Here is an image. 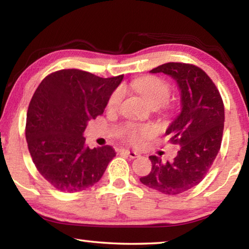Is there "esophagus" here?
Returning a JSON list of instances; mask_svg holds the SVG:
<instances>
[{"label": "esophagus", "instance_id": "1", "mask_svg": "<svg viewBox=\"0 0 249 249\" xmlns=\"http://www.w3.org/2000/svg\"><path fill=\"white\" fill-rule=\"evenodd\" d=\"M122 153H124L128 156L129 158H136L140 156V154H137L136 151H133V150H127V149H122Z\"/></svg>", "mask_w": 249, "mask_h": 249}]
</instances>
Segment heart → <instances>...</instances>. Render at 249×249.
<instances>
[{"label":"heart","instance_id":"1","mask_svg":"<svg viewBox=\"0 0 249 249\" xmlns=\"http://www.w3.org/2000/svg\"><path fill=\"white\" fill-rule=\"evenodd\" d=\"M133 88L144 98L151 107H161L166 104L171 95V86L166 80L155 75L137 79L133 82ZM124 98L123 89H116L109 95L107 101L108 109H116L120 107ZM122 138L129 144L138 146L145 140H148L155 134V128L151 125H138L128 123L121 127Z\"/></svg>","mask_w":249,"mask_h":249}]
</instances>
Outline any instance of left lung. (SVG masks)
I'll list each match as a JSON object with an SVG mask.
<instances>
[{"mask_svg":"<svg viewBox=\"0 0 249 249\" xmlns=\"http://www.w3.org/2000/svg\"><path fill=\"white\" fill-rule=\"evenodd\" d=\"M150 72L171 75L181 90V113L166 132L180 149L171 162L150 156L151 171L141 182L163 195H181L204 179L216 158L224 129V104L212 79L195 65L167 62Z\"/></svg>","mask_w":249,"mask_h":249,"instance_id":"left-lung-1","label":"left lung"}]
</instances>
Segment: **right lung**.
Returning a JSON list of instances; mask_svg holds the SVG:
<instances>
[{
  "label": "right lung",
  "instance_id": "1",
  "mask_svg": "<svg viewBox=\"0 0 249 249\" xmlns=\"http://www.w3.org/2000/svg\"><path fill=\"white\" fill-rule=\"evenodd\" d=\"M122 80L123 74L101 78L62 69L48 74L36 89L25 136L34 165L57 190L74 193L92 187L115 157L108 145L89 148L82 134L88 122L103 114Z\"/></svg>",
  "mask_w": 249,
  "mask_h": 249
}]
</instances>
